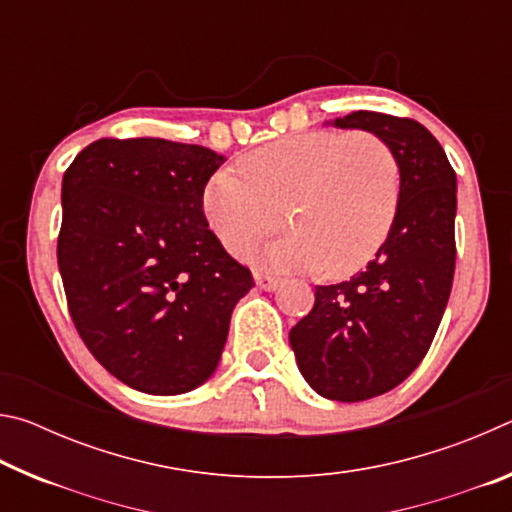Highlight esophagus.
<instances>
[{
	"label": "esophagus",
	"mask_w": 512,
	"mask_h": 512,
	"mask_svg": "<svg viewBox=\"0 0 512 512\" xmlns=\"http://www.w3.org/2000/svg\"><path fill=\"white\" fill-rule=\"evenodd\" d=\"M253 277H255L257 287L264 289V291H275L277 287H280V277H275L271 273H259L257 271Z\"/></svg>",
	"instance_id": "34e87169"
}]
</instances>
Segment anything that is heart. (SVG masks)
Returning <instances> with one entry per match:
<instances>
[{
  "instance_id": "b5f03b06",
  "label": "heart",
  "mask_w": 512,
  "mask_h": 512,
  "mask_svg": "<svg viewBox=\"0 0 512 512\" xmlns=\"http://www.w3.org/2000/svg\"><path fill=\"white\" fill-rule=\"evenodd\" d=\"M219 169L203 192V212L232 255L246 253L280 223L289 235L248 253L273 271L357 273L384 244L400 201V164L370 131H314L280 137Z\"/></svg>"
}]
</instances>
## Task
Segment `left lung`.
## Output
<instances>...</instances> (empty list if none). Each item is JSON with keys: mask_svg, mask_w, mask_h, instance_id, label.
<instances>
[{"mask_svg": "<svg viewBox=\"0 0 512 512\" xmlns=\"http://www.w3.org/2000/svg\"><path fill=\"white\" fill-rule=\"evenodd\" d=\"M329 124L384 137L400 164V201L375 259L348 282L316 287L289 343L318 395L363 402L420 366L443 320L456 266V173L413 119L357 110Z\"/></svg>", "mask_w": 512, "mask_h": 512, "instance_id": "obj_1", "label": "left lung"}]
</instances>
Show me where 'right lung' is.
Wrapping results in <instances>:
<instances>
[{
  "label": "right lung",
  "mask_w": 512,
  "mask_h": 512,
  "mask_svg": "<svg viewBox=\"0 0 512 512\" xmlns=\"http://www.w3.org/2000/svg\"><path fill=\"white\" fill-rule=\"evenodd\" d=\"M223 162L160 137L97 140L63 176L58 268L69 314L92 357L135 391L205 384L232 309L255 287L203 214Z\"/></svg>",
  "instance_id": "obj_1"
}]
</instances>
